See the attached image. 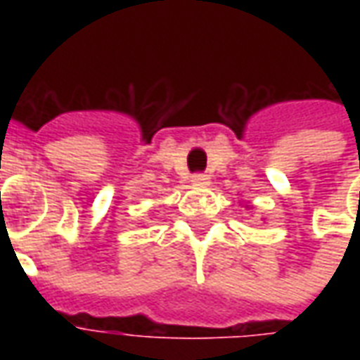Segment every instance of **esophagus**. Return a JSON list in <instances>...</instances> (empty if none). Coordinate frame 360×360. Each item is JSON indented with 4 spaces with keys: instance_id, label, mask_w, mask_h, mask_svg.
<instances>
[{
    "instance_id": "34e87169",
    "label": "esophagus",
    "mask_w": 360,
    "mask_h": 360,
    "mask_svg": "<svg viewBox=\"0 0 360 360\" xmlns=\"http://www.w3.org/2000/svg\"><path fill=\"white\" fill-rule=\"evenodd\" d=\"M191 181H193V185H196V187H206V185H210V177H208L206 173H195Z\"/></svg>"
}]
</instances>
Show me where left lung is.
<instances>
[{
    "label": "left lung",
    "instance_id": "1",
    "mask_svg": "<svg viewBox=\"0 0 360 360\" xmlns=\"http://www.w3.org/2000/svg\"><path fill=\"white\" fill-rule=\"evenodd\" d=\"M247 208H249V206H247Z\"/></svg>",
    "mask_w": 360,
    "mask_h": 360
}]
</instances>
